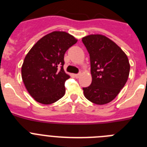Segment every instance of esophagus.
<instances>
[{
    "instance_id": "1",
    "label": "esophagus",
    "mask_w": 147,
    "mask_h": 147,
    "mask_svg": "<svg viewBox=\"0 0 147 147\" xmlns=\"http://www.w3.org/2000/svg\"><path fill=\"white\" fill-rule=\"evenodd\" d=\"M81 76V73H80V74H75V77L76 78H80V76Z\"/></svg>"
}]
</instances>
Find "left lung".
<instances>
[{
  "label": "left lung",
  "mask_w": 147,
  "mask_h": 147,
  "mask_svg": "<svg viewBox=\"0 0 147 147\" xmlns=\"http://www.w3.org/2000/svg\"><path fill=\"white\" fill-rule=\"evenodd\" d=\"M90 54L91 85L83 88L85 98L96 105L107 104L124 88L130 65L127 56L116 43L102 34L82 38Z\"/></svg>",
  "instance_id": "8db88e82"
}]
</instances>
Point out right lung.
I'll return each instance as SVG.
<instances>
[{
  "mask_svg": "<svg viewBox=\"0 0 147 147\" xmlns=\"http://www.w3.org/2000/svg\"><path fill=\"white\" fill-rule=\"evenodd\" d=\"M77 42L65 32H51L37 41L26 56L21 76L26 88L35 101L43 105L54 103L65 93L64 55Z\"/></svg>",
  "mask_w": 147,
  "mask_h": 147,
  "instance_id": "right-lung-1",
  "label": "right lung"
}]
</instances>
